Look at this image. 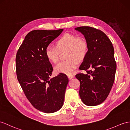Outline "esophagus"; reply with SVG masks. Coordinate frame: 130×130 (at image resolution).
I'll list each match as a JSON object with an SVG mask.
<instances>
[{
    "instance_id": "obj_1",
    "label": "esophagus",
    "mask_w": 130,
    "mask_h": 130,
    "mask_svg": "<svg viewBox=\"0 0 130 130\" xmlns=\"http://www.w3.org/2000/svg\"><path fill=\"white\" fill-rule=\"evenodd\" d=\"M74 76L73 74H70V75H68V77L69 78V79H72V78H74Z\"/></svg>"
}]
</instances>
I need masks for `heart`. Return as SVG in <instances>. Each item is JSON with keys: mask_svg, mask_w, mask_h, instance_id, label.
<instances>
[{"mask_svg": "<svg viewBox=\"0 0 130 130\" xmlns=\"http://www.w3.org/2000/svg\"><path fill=\"white\" fill-rule=\"evenodd\" d=\"M56 46H48L45 48V53L47 59L51 62L56 63L59 60V51L67 50V60L61 62L54 68L56 73L72 74L78 67L79 61L84 59L88 51L87 40L82 36L67 33L60 37L56 41Z\"/></svg>", "mask_w": 130, "mask_h": 130, "instance_id": "obj_1", "label": "heart"}]
</instances>
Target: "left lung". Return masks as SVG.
<instances>
[{
	"label": "left lung",
	"mask_w": 130,
	"mask_h": 130,
	"mask_svg": "<svg viewBox=\"0 0 130 130\" xmlns=\"http://www.w3.org/2000/svg\"><path fill=\"white\" fill-rule=\"evenodd\" d=\"M75 29L87 40L88 53L79 67L75 78L80 82L79 94L82 102L88 106H96L104 102L114 82L116 63L112 43L102 31L90 26Z\"/></svg>",
	"instance_id": "left-lung-1"
}]
</instances>
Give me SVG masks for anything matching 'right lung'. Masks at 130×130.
<instances>
[{"label": "right lung", "mask_w": 130, "mask_h": 130, "mask_svg": "<svg viewBox=\"0 0 130 130\" xmlns=\"http://www.w3.org/2000/svg\"><path fill=\"white\" fill-rule=\"evenodd\" d=\"M63 30L30 31L16 55L17 78L25 96L35 108L45 113L61 108L69 80L63 73L50 78L53 68L45 53L46 47Z\"/></svg>", "instance_id": "obj_1"}]
</instances>
